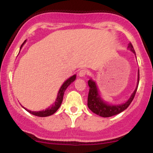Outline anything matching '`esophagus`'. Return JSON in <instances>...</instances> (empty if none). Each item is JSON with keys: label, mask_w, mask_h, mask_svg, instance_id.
<instances>
[{"label": "esophagus", "mask_w": 153, "mask_h": 153, "mask_svg": "<svg viewBox=\"0 0 153 153\" xmlns=\"http://www.w3.org/2000/svg\"><path fill=\"white\" fill-rule=\"evenodd\" d=\"M87 74H88V72L86 70H81V71H79L78 73V75L80 77H85Z\"/></svg>", "instance_id": "obj_1"}]
</instances>
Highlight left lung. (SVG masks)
I'll return each mask as SVG.
<instances>
[{
	"instance_id": "left-lung-1",
	"label": "left lung",
	"mask_w": 153,
	"mask_h": 153,
	"mask_svg": "<svg viewBox=\"0 0 153 153\" xmlns=\"http://www.w3.org/2000/svg\"><path fill=\"white\" fill-rule=\"evenodd\" d=\"M128 49L134 53L135 55V51L134 50L131 43H129L128 45ZM139 81H140V71H138V78H137V85L136 88L131 95L130 98L126 101L125 103L119 105H110L108 104L106 101H104L101 99L99 94L96 84L92 79L88 81V84L89 85V93L88 96V107L89 109L92 111L96 114L101 116L102 117H110L112 116L118 114L122 112L127 107L130 105L131 101L134 99V97L137 90Z\"/></svg>"
}]
</instances>
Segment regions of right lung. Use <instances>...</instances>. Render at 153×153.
I'll use <instances>...</instances> for the list:
<instances>
[{"mask_svg":"<svg viewBox=\"0 0 153 153\" xmlns=\"http://www.w3.org/2000/svg\"><path fill=\"white\" fill-rule=\"evenodd\" d=\"M25 42H26V40L24 42V43L22 44V46H21L20 50L22 49V46L24 45V44ZM75 78H76V75H73V76H71L70 78H68L66 81L64 82V83L62 84V85L61 86L60 88H59L58 94H57V99H56V100H55V102H54L53 104L52 105V106L49 107V108H46L45 110L39 111H30V110L26 109V108H24V107H23V106L22 107L23 108H25V109L28 112H29V113L31 114L36 116V117H48V116L52 115L53 114H54L56 111H57V109L59 108V106H60L61 103H62V102L64 93L67 89V88L69 86L72 82L74 81V80H75Z\"/></svg>","mask_w":153,"mask_h":153,"instance_id":"right-lung-1","label":"right lung"}]
</instances>
